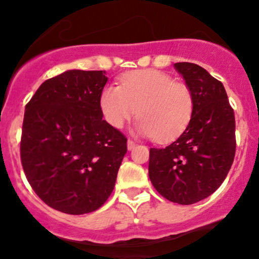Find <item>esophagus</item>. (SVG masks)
Instances as JSON below:
<instances>
[{
	"instance_id": "obj_1",
	"label": "esophagus",
	"mask_w": 259,
	"mask_h": 259,
	"mask_svg": "<svg viewBox=\"0 0 259 259\" xmlns=\"http://www.w3.org/2000/svg\"><path fill=\"white\" fill-rule=\"evenodd\" d=\"M135 146H137V143H135L134 141H132V139H129V141H127V150L132 151Z\"/></svg>"
}]
</instances>
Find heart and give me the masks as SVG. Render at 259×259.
<instances>
[{
    "instance_id": "1",
    "label": "heart",
    "mask_w": 259,
    "mask_h": 259,
    "mask_svg": "<svg viewBox=\"0 0 259 259\" xmlns=\"http://www.w3.org/2000/svg\"><path fill=\"white\" fill-rule=\"evenodd\" d=\"M102 113L111 126L121 129L137 113L135 132L160 142L177 138L193 112L192 93L169 74L142 69L125 74L121 86L107 85L99 98Z\"/></svg>"
}]
</instances>
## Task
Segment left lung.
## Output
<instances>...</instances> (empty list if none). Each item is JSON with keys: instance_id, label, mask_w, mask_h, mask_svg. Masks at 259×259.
<instances>
[{"instance_id": "1", "label": "left lung", "mask_w": 259, "mask_h": 259, "mask_svg": "<svg viewBox=\"0 0 259 259\" xmlns=\"http://www.w3.org/2000/svg\"><path fill=\"white\" fill-rule=\"evenodd\" d=\"M192 93L193 112L179 138L151 148V183L169 201L191 205L222 185L234 162L235 115L221 81L195 63H176Z\"/></svg>"}]
</instances>
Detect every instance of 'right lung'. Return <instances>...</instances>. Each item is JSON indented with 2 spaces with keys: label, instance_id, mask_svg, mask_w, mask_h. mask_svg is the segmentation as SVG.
<instances>
[{
  "label": "right lung",
  "instance_id": "1",
  "mask_svg": "<svg viewBox=\"0 0 259 259\" xmlns=\"http://www.w3.org/2000/svg\"><path fill=\"white\" fill-rule=\"evenodd\" d=\"M104 71L46 80L25 106L20 157L37 196L67 214L97 210L112 193L126 138L103 120Z\"/></svg>",
  "mask_w": 259,
  "mask_h": 259
}]
</instances>
